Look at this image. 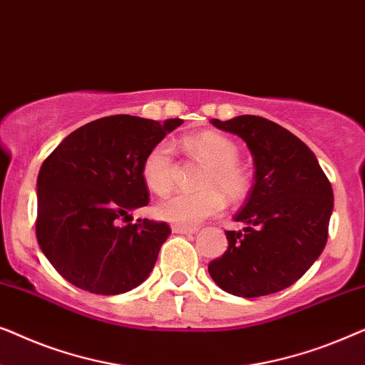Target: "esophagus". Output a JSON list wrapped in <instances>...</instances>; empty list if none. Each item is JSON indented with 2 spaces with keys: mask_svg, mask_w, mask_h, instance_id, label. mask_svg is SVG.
Wrapping results in <instances>:
<instances>
[{
  "mask_svg": "<svg viewBox=\"0 0 365 365\" xmlns=\"http://www.w3.org/2000/svg\"><path fill=\"white\" fill-rule=\"evenodd\" d=\"M171 229L174 234H194L197 231L196 227H182V226H173Z\"/></svg>",
  "mask_w": 365,
  "mask_h": 365,
  "instance_id": "34e87169",
  "label": "esophagus"
}]
</instances>
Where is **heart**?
<instances>
[{
  "mask_svg": "<svg viewBox=\"0 0 365 365\" xmlns=\"http://www.w3.org/2000/svg\"><path fill=\"white\" fill-rule=\"evenodd\" d=\"M189 156L207 164L202 174L201 192L173 194L156 206L159 219L174 226L194 227L207 217L217 216L224 209V193L231 201L244 197L251 186L247 169L237 161V144L219 133H202L182 141ZM143 181L153 192L166 194L171 191L176 176L173 149L168 143H158L149 149L141 168Z\"/></svg>",
  "mask_w": 365,
  "mask_h": 365,
  "instance_id": "1",
  "label": "heart"
}]
</instances>
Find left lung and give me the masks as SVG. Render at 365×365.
<instances>
[{"instance_id":"1","label":"left lung","mask_w":365,"mask_h":365,"mask_svg":"<svg viewBox=\"0 0 365 365\" xmlns=\"http://www.w3.org/2000/svg\"><path fill=\"white\" fill-rule=\"evenodd\" d=\"M217 129L247 144L254 186L234 219L242 231H226L227 251L207 271L222 291L261 297L292 286L327 242L334 192L317 158L286 128L261 116L211 119Z\"/></svg>"}]
</instances>
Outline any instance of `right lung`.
Returning <instances> with one entry per match:
<instances>
[{
    "instance_id": "right-lung-1",
    "label": "right lung",
    "mask_w": 365,
    "mask_h": 365,
    "mask_svg": "<svg viewBox=\"0 0 365 365\" xmlns=\"http://www.w3.org/2000/svg\"><path fill=\"white\" fill-rule=\"evenodd\" d=\"M182 119L163 124L116 114L84 124L44 159L38 174L36 237L53 267L83 291L116 296L144 282L171 229L138 219L148 206L143 161Z\"/></svg>"
}]
</instances>
